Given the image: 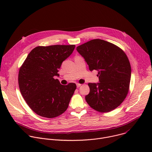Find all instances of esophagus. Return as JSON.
<instances>
[{"instance_id": "1", "label": "esophagus", "mask_w": 152, "mask_h": 152, "mask_svg": "<svg viewBox=\"0 0 152 152\" xmlns=\"http://www.w3.org/2000/svg\"><path fill=\"white\" fill-rule=\"evenodd\" d=\"M80 85H81V84H80V83H76V86H77V88H79L80 86Z\"/></svg>"}]
</instances>
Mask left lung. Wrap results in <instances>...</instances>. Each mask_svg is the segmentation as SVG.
<instances>
[{
	"mask_svg": "<svg viewBox=\"0 0 152 152\" xmlns=\"http://www.w3.org/2000/svg\"><path fill=\"white\" fill-rule=\"evenodd\" d=\"M76 50L90 71H98L99 82L88 83L86 102L99 112L115 109L126 98L131 80V67L126 53L114 44L100 39L86 42Z\"/></svg>",
	"mask_w": 152,
	"mask_h": 152,
	"instance_id": "8db88e82",
	"label": "left lung"
}]
</instances>
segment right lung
<instances>
[{
    "label": "right lung",
    "instance_id": "obj_1",
    "mask_svg": "<svg viewBox=\"0 0 152 152\" xmlns=\"http://www.w3.org/2000/svg\"><path fill=\"white\" fill-rule=\"evenodd\" d=\"M75 45L38 46L28 55L18 73L19 88L31 109L38 115L54 118L66 111L76 88L61 85L55 76Z\"/></svg>",
    "mask_w": 152,
    "mask_h": 152
}]
</instances>
